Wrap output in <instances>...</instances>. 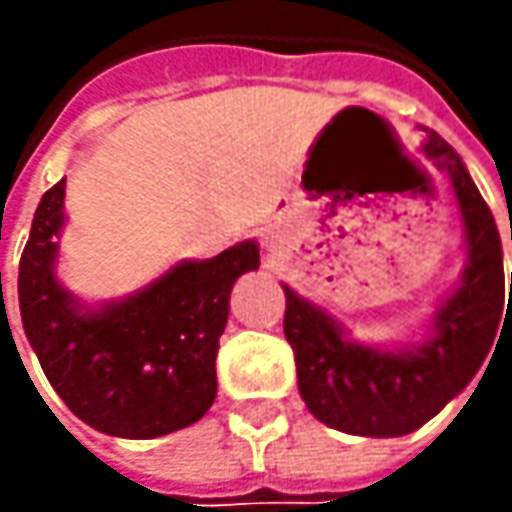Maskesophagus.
I'll return each instance as SVG.
<instances>
[{
	"label": "esophagus",
	"instance_id": "obj_1",
	"mask_svg": "<svg viewBox=\"0 0 512 512\" xmlns=\"http://www.w3.org/2000/svg\"><path fill=\"white\" fill-rule=\"evenodd\" d=\"M279 247H282V236L279 230H267L265 233V265L273 267L279 262Z\"/></svg>",
	"mask_w": 512,
	"mask_h": 512
}]
</instances>
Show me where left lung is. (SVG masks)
<instances>
[{
  "instance_id": "left-lung-1",
  "label": "left lung",
  "mask_w": 512,
  "mask_h": 512,
  "mask_svg": "<svg viewBox=\"0 0 512 512\" xmlns=\"http://www.w3.org/2000/svg\"><path fill=\"white\" fill-rule=\"evenodd\" d=\"M422 150L450 179L467 242L462 285L436 310L430 339L404 350L350 342L327 310L282 285L299 393L319 422L353 436H404L430 422L479 373L512 302V285L504 302L499 227L459 153L436 130H427Z\"/></svg>"
}]
</instances>
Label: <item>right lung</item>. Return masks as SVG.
<instances>
[{
	"label": "right lung",
	"instance_id": "right-lung-1",
	"mask_svg": "<svg viewBox=\"0 0 512 512\" xmlns=\"http://www.w3.org/2000/svg\"><path fill=\"white\" fill-rule=\"evenodd\" d=\"M62 207L65 179L42 196L19 262L22 327L53 390L108 436L156 439L199 422L216 399L230 287L259 267V245L179 262L122 302L85 307L53 273Z\"/></svg>",
	"mask_w": 512,
	"mask_h": 512
}]
</instances>
